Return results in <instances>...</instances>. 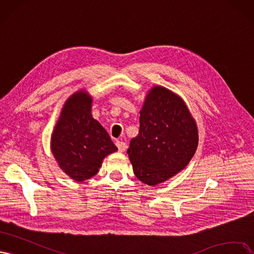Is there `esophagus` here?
Wrapping results in <instances>:
<instances>
[{"mask_svg":"<svg viewBox=\"0 0 254 254\" xmlns=\"http://www.w3.org/2000/svg\"><path fill=\"white\" fill-rule=\"evenodd\" d=\"M116 145L119 152H125L127 150V144L124 141H117Z\"/></svg>","mask_w":254,"mask_h":254,"instance_id":"esophagus-1","label":"esophagus"}]
</instances>
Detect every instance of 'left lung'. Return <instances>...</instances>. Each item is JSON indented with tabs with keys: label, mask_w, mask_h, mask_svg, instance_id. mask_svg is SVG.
I'll use <instances>...</instances> for the list:
<instances>
[{
	"label": "left lung",
	"mask_w": 254,
	"mask_h": 254,
	"mask_svg": "<svg viewBox=\"0 0 254 254\" xmlns=\"http://www.w3.org/2000/svg\"><path fill=\"white\" fill-rule=\"evenodd\" d=\"M139 124L127 149L139 181L156 186L189 165L198 145V129L181 96L153 86L144 98Z\"/></svg>",
	"instance_id": "1"
}]
</instances>
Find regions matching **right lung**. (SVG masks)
Masks as SVG:
<instances>
[{
  "instance_id": "right-lung-1",
  "label": "right lung",
  "mask_w": 254,
  "mask_h": 254,
  "mask_svg": "<svg viewBox=\"0 0 254 254\" xmlns=\"http://www.w3.org/2000/svg\"><path fill=\"white\" fill-rule=\"evenodd\" d=\"M93 97L86 89L70 95L61 110L51 138L59 168L76 182L95 176L103 159L116 152L105 128L93 118Z\"/></svg>"
}]
</instances>
